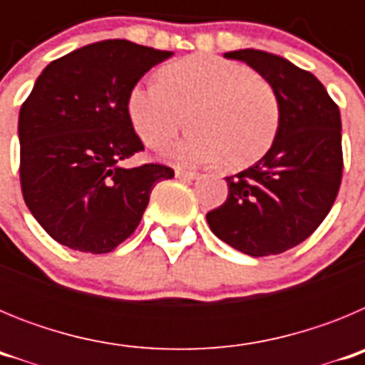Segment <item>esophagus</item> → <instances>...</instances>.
I'll use <instances>...</instances> for the list:
<instances>
[{"instance_id":"esophagus-1","label":"esophagus","mask_w":365,"mask_h":365,"mask_svg":"<svg viewBox=\"0 0 365 365\" xmlns=\"http://www.w3.org/2000/svg\"><path fill=\"white\" fill-rule=\"evenodd\" d=\"M175 177H177V179L193 180V179H197L199 173L197 172H192V170H182V168H177V170H175Z\"/></svg>"}]
</instances>
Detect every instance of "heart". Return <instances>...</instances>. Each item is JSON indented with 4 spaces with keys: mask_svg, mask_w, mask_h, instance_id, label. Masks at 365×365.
Here are the masks:
<instances>
[{
    "mask_svg": "<svg viewBox=\"0 0 365 365\" xmlns=\"http://www.w3.org/2000/svg\"><path fill=\"white\" fill-rule=\"evenodd\" d=\"M128 118L146 146L164 148L190 118L192 133L164 151L173 163L245 168L272 148L282 125L274 87L243 63L192 54L140 82L125 100Z\"/></svg>",
    "mask_w": 365,
    "mask_h": 365,
    "instance_id": "b5f03b06",
    "label": "heart"
}]
</instances>
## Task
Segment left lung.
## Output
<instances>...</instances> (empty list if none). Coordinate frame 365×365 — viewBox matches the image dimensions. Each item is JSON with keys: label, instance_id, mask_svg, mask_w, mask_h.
I'll return each instance as SVG.
<instances>
[{"label": "left lung", "instance_id": "8db88e82", "mask_svg": "<svg viewBox=\"0 0 365 365\" xmlns=\"http://www.w3.org/2000/svg\"><path fill=\"white\" fill-rule=\"evenodd\" d=\"M225 58L241 60L274 87L282 125L256 164L227 177V201L206 221L240 252L282 254L307 240L334 205L344 170L340 109L314 74L285 58L256 49Z\"/></svg>", "mask_w": 365, "mask_h": 365}]
</instances>
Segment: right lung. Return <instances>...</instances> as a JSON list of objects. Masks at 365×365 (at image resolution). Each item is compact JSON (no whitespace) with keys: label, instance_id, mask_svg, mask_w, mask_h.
Listing matches in <instances>:
<instances>
[{"label":"right lung","instance_id":"add662e5","mask_svg":"<svg viewBox=\"0 0 365 365\" xmlns=\"http://www.w3.org/2000/svg\"><path fill=\"white\" fill-rule=\"evenodd\" d=\"M128 40H104L41 71L19 109V180L47 234L80 252L106 254L138 227L153 186L172 168H122L144 146L128 118L131 87L172 56Z\"/></svg>","mask_w":365,"mask_h":365}]
</instances>
